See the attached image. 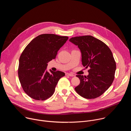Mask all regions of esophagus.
Instances as JSON below:
<instances>
[{
	"instance_id": "esophagus-1",
	"label": "esophagus",
	"mask_w": 131,
	"mask_h": 131,
	"mask_svg": "<svg viewBox=\"0 0 131 131\" xmlns=\"http://www.w3.org/2000/svg\"><path fill=\"white\" fill-rule=\"evenodd\" d=\"M66 76H70V77H73L74 75L73 74H71V73H66Z\"/></svg>"
}]
</instances>
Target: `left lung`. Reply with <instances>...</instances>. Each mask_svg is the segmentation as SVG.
<instances>
[{
  "mask_svg": "<svg viewBox=\"0 0 131 131\" xmlns=\"http://www.w3.org/2000/svg\"><path fill=\"white\" fill-rule=\"evenodd\" d=\"M69 41L80 49L82 65L90 68L87 76H76L80 83L74 89L86 99L99 97L110 86L115 78L116 64L113 53L105 43L92 36L72 37Z\"/></svg>",
  "mask_w": 131,
  "mask_h": 131,
  "instance_id": "obj_1",
  "label": "left lung"
}]
</instances>
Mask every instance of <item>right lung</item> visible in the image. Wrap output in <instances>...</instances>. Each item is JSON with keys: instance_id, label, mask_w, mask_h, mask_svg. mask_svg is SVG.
Listing matches in <instances>:
<instances>
[{"instance_id": "obj_1", "label": "right lung", "mask_w": 131, "mask_h": 131, "mask_svg": "<svg viewBox=\"0 0 131 131\" xmlns=\"http://www.w3.org/2000/svg\"><path fill=\"white\" fill-rule=\"evenodd\" d=\"M66 36L45 34L36 37L26 46L19 60L18 75L24 92L31 98L43 101L51 97L65 73L50 72L48 63L54 59L68 40Z\"/></svg>"}]
</instances>
